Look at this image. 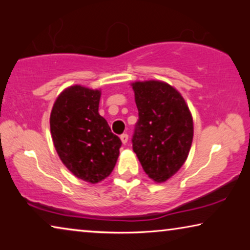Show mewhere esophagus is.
Returning <instances> with one entry per match:
<instances>
[{"mask_svg": "<svg viewBox=\"0 0 250 250\" xmlns=\"http://www.w3.org/2000/svg\"><path fill=\"white\" fill-rule=\"evenodd\" d=\"M121 140H122V142L124 143V145H126V143H127V141H128V134H126V133H124V134H122L121 135Z\"/></svg>", "mask_w": 250, "mask_h": 250, "instance_id": "34e87169", "label": "esophagus"}]
</instances>
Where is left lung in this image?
I'll return each mask as SVG.
<instances>
[{
	"mask_svg": "<svg viewBox=\"0 0 250 250\" xmlns=\"http://www.w3.org/2000/svg\"><path fill=\"white\" fill-rule=\"evenodd\" d=\"M139 119L132 138L133 150L150 179L162 183L188 158L193 138L190 110L179 92L159 81L132 84Z\"/></svg>",
	"mask_w": 250,
	"mask_h": 250,
	"instance_id": "left-lung-1",
	"label": "left lung"
}]
</instances>
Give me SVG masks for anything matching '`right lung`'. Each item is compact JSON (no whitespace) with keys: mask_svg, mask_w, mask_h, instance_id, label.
Returning a JSON list of instances; mask_svg holds the SVG:
<instances>
[{"mask_svg":"<svg viewBox=\"0 0 250 250\" xmlns=\"http://www.w3.org/2000/svg\"><path fill=\"white\" fill-rule=\"evenodd\" d=\"M101 92L75 85L54 102L50 128L56 150L68 169L90 183L110 175L122 146L99 115Z\"/></svg>","mask_w":250,"mask_h":250,"instance_id":"right-lung-1","label":"right lung"}]
</instances>
